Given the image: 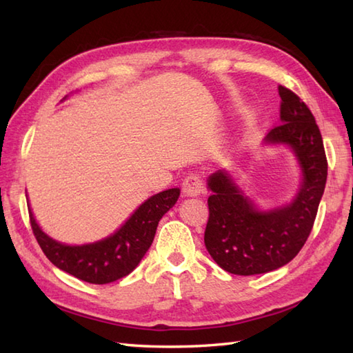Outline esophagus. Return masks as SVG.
Returning a JSON list of instances; mask_svg holds the SVG:
<instances>
[{"mask_svg": "<svg viewBox=\"0 0 353 353\" xmlns=\"http://www.w3.org/2000/svg\"><path fill=\"white\" fill-rule=\"evenodd\" d=\"M182 191L186 197H199L205 191L203 181H201L199 176L191 174L183 181Z\"/></svg>", "mask_w": 353, "mask_h": 353, "instance_id": "1", "label": "esophagus"}]
</instances>
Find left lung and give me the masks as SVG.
<instances>
[{
	"label": "left lung",
	"mask_w": 353,
	"mask_h": 353,
	"mask_svg": "<svg viewBox=\"0 0 353 353\" xmlns=\"http://www.w3.org/2000/svg\"><path fill=\"white\" fill-rule=\"evenodd\" d=\"M279 97L281 124L262 147H287L294 156L301 172L294 197L262 208L245 194L234 170H219L206 181L211 196L205 245L232 274H262L288 264L308 239L325 192L327 162L316 118L290 89L279 86Z\"/></svg>",
	"instance_id": "1"
}]
</instances>
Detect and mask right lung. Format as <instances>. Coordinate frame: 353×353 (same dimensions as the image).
Returning a JSON list of instances; mask_svg holds the SVG:
<instances>
[{
	"label": "right lung",
	"instance_id": "obj_1",
	"mask_svg": "<svg viewBox=\"0 0 353 353\" xmlns=\"http://www.w3.org/2000/svg\"><path fill=\"white\" fill-rule=\"evenodd\" d=\"M179 196V188L154 194L142 201L114 234L86 244L57 241L42 230L32 208L28 212L37 243L52 264L80 281L103 285L121 279L138 267L153 243L157 224L176 205Z\"/></svg>",
	"mask_w": 353,
	"mask_h": 353
}]
</instances>
